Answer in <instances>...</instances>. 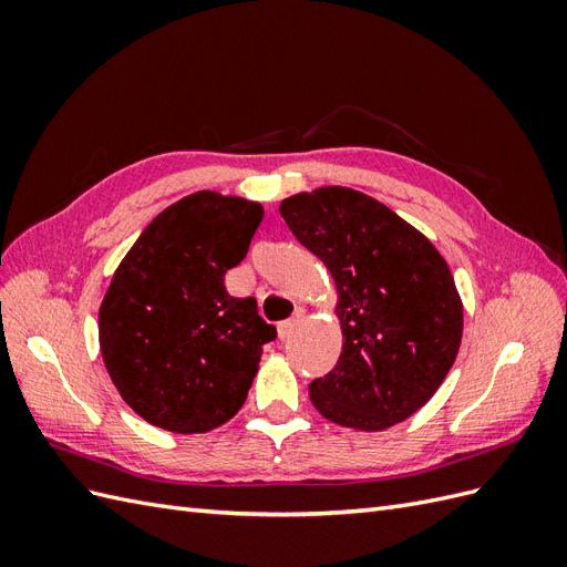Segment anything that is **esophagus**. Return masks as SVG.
<instances>
[{
	"mask_svg": "<svg viewBox=\"0 0 567 567\" xmlns=\"http://www.w3.org/2000/svg\"><path fill=\"white\" fill-rule=\"evenodd\" d=\"M298 323H300V315H296L293 319H288V321L279 323V338H281V340H288L290 336H293V331L298 329Z\"/></svg>",
	"mask_w": 567,
	"mask_h": 567,
	"instance_id": "34e87169",
	"label": "esophagus"
}]
</instances>
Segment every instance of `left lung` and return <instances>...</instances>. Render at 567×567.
I'll return each mask as SVG.
<instances>
[{
    "label": "left lung",
    "instance_id": "obj_1",
    "mask_svg": "<svg viewBox=\"0 0 567 567\" xmlns=\"http://www.w3.org/2000/svg\"><path fill=\"white\" fill-rule=\"evenodd\" d=\"M298 241L338 288L342 352L310 400L323 419L383 431L433 398L463 331L454 277L427 238L383 203L326 186L281 203Z\"/></svg>",
    "mask_w": 567,
    "mask_h": 567
}]
</instances>
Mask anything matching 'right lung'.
<instances>
[{
	"mask_svg": "<svg viewBox=\"0 0 567 567\" xmlns=\"http://www.w3.org/2000/svg\"><path fill=\"white\" fill-rule=\"evenodd\" d=\"M262 205L198 192L165 208L113 274L99 310L104 364L144 421L208 433L248 398L277 329L255 298H231L227 269L244 260Z\"/></svg>",
	"mask_w": 567,
	"mask_h": 567,
	"instance_id": "obj_1",
	"label": "right lung"
}]
</instances>
